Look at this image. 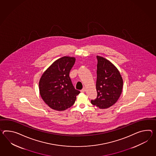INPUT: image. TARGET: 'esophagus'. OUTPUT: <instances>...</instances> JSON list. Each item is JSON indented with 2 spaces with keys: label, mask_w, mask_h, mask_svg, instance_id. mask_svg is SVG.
<instances>
[{
  "label": "esophagus",
  "mask_w": 156,
  "mask_h": 156,
  "mask_svg": "<svg viewBox=\"0 0 156 156\" xmlns=\"http://www.w3.org/2000/svg\"><path fill=\"white\" fill-rule=\"evenodd\" d=\"M85 91H86V88H85L84 87L83 88H82V89L80 90V92H83V93Z\"/></svg>",
  "instance_id": "1"
}]
</instances>
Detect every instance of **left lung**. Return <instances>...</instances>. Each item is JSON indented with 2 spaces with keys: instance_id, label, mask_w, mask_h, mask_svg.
<instances>
[{
  "instance_id": "8db88e82",
  "label": "left lung",
  "mask_w": 156,
  "mask_h": 156,
  "mask_svg": "<svg viewBox=\"0 0 156 156\" xmlns=\"http://www.w3.org/2000/svg\"><path fill=\"white\" fill-rule=\"evenodd\" d=\"M97 98L91 100L92 105L100 109L108 108L117 101L121 94L123 80L117 68L110 61L96 56Z\"/></svg>"
}]
</instances>
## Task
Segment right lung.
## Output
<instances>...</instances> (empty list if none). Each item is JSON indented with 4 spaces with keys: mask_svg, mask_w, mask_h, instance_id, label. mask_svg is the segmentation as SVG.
Returning a JSON list of instances; mask_svg holds the SVG:
<instances>
[{
    "mask_svg": "<svg viewBox=\"0 0 156 156\" xmlns=\"http://www.w3.org/2000/svg\"><path fill=\"white\" fill-rule=\"evenodd\" d=\"M74 57L64 56L55 61L43 74L39 88L42 99L51 108L66 110L75 103L80 93L73 85L69 73L75 63Z\"/></svg>",
    "mask_w": 156,
    "mask_h": 156,
    "instance_id": "1",
    "label": "right lung"
}]
</instances>
